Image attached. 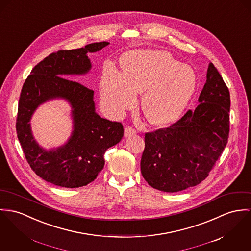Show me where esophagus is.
<instances>
[{
    "mask_svg": "<svg viewBox=\"0 0 251 251\" xmlns=\"http://www.w3.org/2000/svg\"><path fill=\"white\" fill-rule=\"evenodd\" d=\"M136 133V130L134 129L131 126H128L125 128V136H129V135H135Z\"/></svg>",
    "mask_w": 251,
    "mask_h": 251,
    "instance_id": "obj_1",
    "label": "esophagus"
}]
</instances>
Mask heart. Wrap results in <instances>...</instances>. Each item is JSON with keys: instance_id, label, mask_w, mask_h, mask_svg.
Listing matches in <instances>:
<instances>
[{"instance_id": "b5f03b06", "label": "heart", "mask_w": 251, "mask_h": 251, "mask_svg": "<svg viewBox=\"0 0 251 251\" xmlns=\"http://www.w3.org/2000/svg\"><path fill=\"white\" fill-rule=\"evenodd\" d=\"M196 73L168 52L137 50L122 60V73L112 65L101 77V97L107 111L120 116L132 107L135 94L143 93L141 105L148 119L165 124L176 118L193 96Z\"/></svg>"}]
</instances>
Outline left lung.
<instances>
[{"instance_id": "8db88e82", "label": "left lung", "mask_w": 251, "mask_h": 251, "mask_svg": "<svg viewBox=\"0 0 251 251\" xmlns=\"http://www.w3.org/2000/svg\"><path fill=\"white\" fill-rule=\"evenodd\" d=\"M199 105L168 128L145 134L140 169L154 189L178 192L204 180L229 135L230 95L212 63Z\"/></svg>"}]
</instances>
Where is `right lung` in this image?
<instances>
[{"mask_svg":"<svg viewBox=\"0 0 251 251\" xmlns=\"http://www.w3.org/2000/svg\"><path fill=\"white\" fill-rule=\"evenodd\" d=\"M108 45V42H99L53 52L32 69L23 85L17 136L31 169L54 185L76 188L94 181L104 167L105 152L124 134L120 122L102 118L96 113L93 90L65 78L87 74L92 68L87 53L97 52ZM54 98L66 99L71 104L74 131L66 145L48 151L34 139L29 121L38 105Z\"/></svg>","mask_w":251,"mask_h":251,"instance_id":"obj_1","label":"right lung"}]
</instances>
